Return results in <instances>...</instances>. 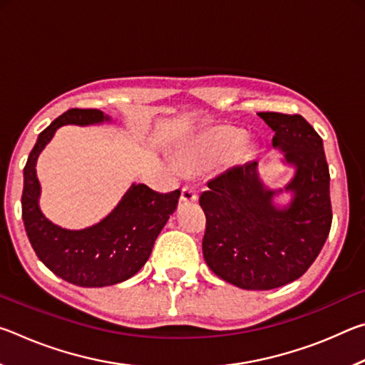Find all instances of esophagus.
Wrapping results in <instances>:
<instances>
[{"label":"esophagus","instance_id":"1","mask_svg":"<svg viewBox=\"0 0 365 365\" xmlns=\"http://www.w3.org/2000/svg\"><path fill=\"white\" fill-rule=\"evenodd\" d=\"M180 200H182L183 202H195V201L197 200L196 190L191 188V187H183V188H182Z\"/></svg>","mask_w":365,"mask_h":365}]
</instances>
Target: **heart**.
Returning <instances> with one entry per match:
<instances>
[{"label": "heart", "instance_id": "1", "mask_svg": "<svg viewBox=\"0 0 365 365\" xmlns=\"http://www.w3.org/2000/svg\"><path fill=\"white\" fill-rule=\"evenodd\" d=\"M246 141V132L230 125H217L197 135L182 146L178 160L187 170H202L224 164Z\"/></svg>", "mask_w": 365, "mask_h": 365}]
</instances>
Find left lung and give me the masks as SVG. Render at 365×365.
Instances as JSON below:
<instances>
[{
  "label": "left lung",
  "mask_w": 365,
  "mask_h": 365,
  "mask_svg": "<svg viewBox=\"0 0 365 365\" xmlns=\"http://www.w3.org/2000/svg\"><path fill=\"white\" fill-rule=\"evenodd\" d=\"M274 130L272 148L294 169L285 187H265L252 160L207 183L202 256L215 275L243 289H272L304 274L330 233V174L324 143L304 117L257 113ZM282 192L292 196L277 205Z\"/></svg>",
  "instance_id": "8db88e82"
}]
</instances>
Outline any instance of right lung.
<instances>
[{
  "label": "right lung",
  "instance_id": "obj_1",
  "mask_svg": "<svg viewBox=\"0 0 365 365\" xmlns=\"http://www.w3.org/2000/svg\"><path fill=\"white\" fill-rule=\"evenodd\" d=\"M110 117L100 109H69L38 135L24 168L22 220L40 261L61 279L77 287L100 288L128 280L146 264L154 242L177 209L180 190L160 195L143 183H132L122 200L98 224L69 230L45 217L36 160L63 125H101Z\"/></svg>",
  "mask_w": 365,
  "mask_h": 365
}]
</instances>
